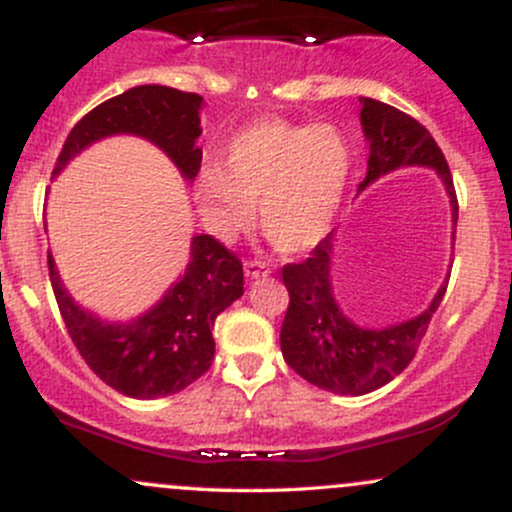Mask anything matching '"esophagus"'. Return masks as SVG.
Here are the masks:
<instances>
[{
  "instance_id": "esophagus-1",
  "label": "esophagus",
  "mask_w": 512,
  "mask_h": 512,
  "mask_svg": "<svg viewBox=\"0 0 512 512\" xmlns=\"http://www.w3.org/2000/svg\"><path fill=\"white\" fill-rule=\"evenodd\" d=\"M243 272H245V276H248V281L260 279V276H267V269H264L260 262H245Z\"/></svg>"
}]
</instances>
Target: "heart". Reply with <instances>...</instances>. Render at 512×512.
<instances>
[{
    "label": "heart",
    "instance_id": "obj_1",
    "mask_svg": "<svg viewBox=\"0 0 512 512\" xmlns=\"http://www.w3.org/2000/svg\"><path fill=\"white\" fill-rule=\"evenodd\" d=\"M354 158L339 125L262 117L233 134L221 166L199 168V214L216 236L233 238L257 207L262 236L276 250H313L337 219Z\"/></svg>",
    "mask_w": 512,
    "mask_h": 512
}]
</instances>
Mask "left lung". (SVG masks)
<instances>
[{"instance_id": "8db88e82", "label": "left lung", "mask_w": 512, "mask_h": 512, "mask_svg": "<svg viewBox=\"0 0 512 512\" xmlns=\"http://www.w3.org/2000/svg\"><path fill=\"white\" fill-rule=\"evenodd\" d=\"M361 127L368 142V170L358 192L399 168H431L450 199L452 228L457 226V197L450 168L436 139L402 110L373 98H361ZM455 240V231H452ZM337 231L317 243L301 264H286L284 284L291 303L281 325V354L301 378L334 395L361 397L390 383L414 358L448 281L440 284L424 313L385 327L351 320L334 293Z\"/></svg>"}]
</instances>
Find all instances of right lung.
Masks as SVG:
<instances>
[{
  "label": "right lung",
  "instance_id": "1",
  "mask_svg": "<svg viewBox=\"0 0 512 512\" xmlns=\"http://www.w3.org/2000/svg\"><path fill=\"white\" fill-rule=\"evenodd\" d=\"M204 98L178 88L146 84L93 108L69 132L52 178L88 146L108 137L146 139L161 149L182 180L199 173ZM50 281L69 337L93 373L134 399H158L185 390L214 361V320L243 296V264L211 236L190 240V260L178 279L144 313L108 320L76 303L48 250Z\"/></svg>",
  "mask_w": 512,
  "mask_h": 512
}]
</instances>
